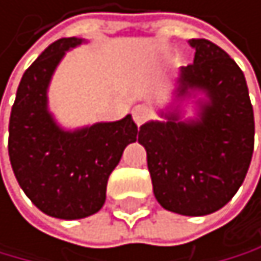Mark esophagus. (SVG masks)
<instances>
[{"label":"esophagus","instance_id":"1","mask_svg":"<svg viewBox=\"0 0 261 261\" xmlns=\"http://www.w3.org/2000/svg\"><path fill=\"white\" fill-rule=\"evenodd\" d=\"M150 118V111H148L145 107H136L135 110H133V120H135V123L136 125H143V123Z\"/></svg>","mask_w":261,"mask_h":261}]
</instances>
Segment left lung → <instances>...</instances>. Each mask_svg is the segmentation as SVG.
<instances>
[{
	"label": "left lung",
	"instance_id": "1",
	"mask_svg": "<svg viewBox=\"0 0 261 261\" xmlns=\"http://www.w3.org/2000/svg\"><path fill=\"white\" fill-rule=\"evenodd\" d=\"M192 65L180 69L175 95L201 91L198 118L166 111L148 121L138 141L146 150L154 198L165 210L203 217L220 210L238 192L253 154L255 121L243 71L208 39H190Z\"/></svg>",
	"mask_w": 261,
	"mask_h": 261
}]
</instances>
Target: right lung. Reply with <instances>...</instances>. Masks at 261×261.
Returning <instances> with one entry per match:
<instances>
[{"instance_id": "obj_1", "label": "right lung", "mask_w": 261, "mask_h": 261, "mask_svg": "<svg viewBox=\"0 0 261 261\" xmlns=\"http://www.w3.org/2000/svg\"><path fill=\"white\" fill-rule=\"evenodd\" d=\"M81 43L85 39L61 38L38 56L19 81L10 116L8 153L14 176L33 205L61 220L101 210L111 171L138 136L132 115L69 132L49 113L51 76L66 51Z\"/></svg>"}]
</instances>
